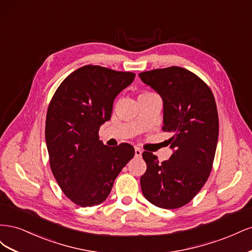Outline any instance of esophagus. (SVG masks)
Instances as JSON below:
<instances>
[{"label": "esophagus", "instance_id": "esophagus-1", "mask_svg": "<svg viewBox=\"0 0 252 252\" xmlns=\"http://www.w3.org/2000/svg\"><path fill=\"white\" fill-rule=\"evenodd\" d=\"M134 155H135L136 158L141 157V156H142V150H141L140 148H138V147H135V148H134Z\"/></svg>", "mask_w": 252, "mask_h": 252}]
</instances>
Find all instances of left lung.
<instances>
[{
  "mask_svg": "<svg viewBox=\"0 0 252 252\" xmlns=\"http://www.w3.org/2000/svg\"><path fill=\"white\" fill-rule=\"evenodd\" d=\"M141 80L163 100V130L173 150L167 161L144 151L147 170L141 177L144 196L158 207L180 208L207 181L215 159L219 116L210 88L191 71L171 66L141 72Z\"/></svg>",
  "mask_w": 252,
  "mask_h": 252,
  "instance_id": "obj_1",
  "label": "left lung"
}]
</instances>
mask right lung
<instances>
[{"instance_id":"right-lung-1","label":"right lung","mask_w":252,"mask_h":252,"mask_svg":"<svg viewBox=\"0 0 252 252\" xmlns=\"http://www.w3.org/2000/svg\"><path fill=\"white\" fill-rule=\"evenodd\" d=\"M134 77L86 65L68 75L51 98L45 126L50 168L65 195L81 207L107 199L114 180L134 156L130 144L108 147L98 139L114 98Z\"/></svg>"}]
</instances>
